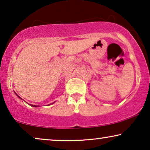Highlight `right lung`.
<instances>
[{
    "label": "right lung",
    "instance_id": "1",
    "mask_svg": "<svg viewBox=\"0 0 150 150\" xmlns=\"http://www.w3.org/2000/svg\"><path fill=\"white\" fill-rule=\"evenodd\" d=\"M18 97H19V96H18ZM19 98H21L20 97H19ZM30 105L31 106H33V107H38V106H37V105H33V104H30Z\"/></svg>",
    "mask_w": 150,
    "mask_h": 150
}]
</instances>
